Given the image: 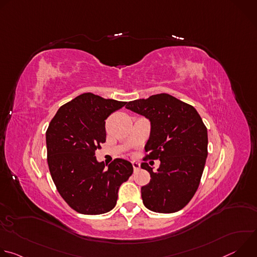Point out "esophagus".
Returning a JSON list of instances; mask_svg holds the SVG:
<instances>
[{"instance_id":"esophagus-1","label":"esophagus","mask_w":257,"mask_h":257,"mask_svg":"<svg viewBox=\"0 0 257 257\" xmlns=\"http://www.w3.org/2000/svg\"><path fill=\"white\" fill-rule=\"evenodd\" d=\"M132 166H133L134 172H136V171H138L140 169V164L137 163V162H132Z\"/></svg>"}]
</instances>
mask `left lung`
I'll list each match as a JSON object with an SVG mask.
<instances>
[{
    "label": "left lung",
    "mask_w": 257,
    "mask_h": 257,
    "mask_svg": "<svg viewBox=\"0 0 257 257\" xmlns=\"http://www.w3.org/2000/svg\"><path fill=\"white\" fill-rule=\"evenodd\" d=\"M126 108L151 122V135L143 160H160L154 172L148 163L151 181L141 187L146 208L172 213L184 207L195 194L207 158V129L196 109L180 99L160 93L127 102Z\"/></svg>",
    "instance_id": "8db88e82"
}]
</instances>
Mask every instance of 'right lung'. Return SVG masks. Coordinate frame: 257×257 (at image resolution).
<instances>
[{
	"instance_id": "right-lung-1",
	"label": "right lung",
	"mask_w": 257,
	"mask_h": 257,
	"mask_svg": "<svg viewBox=\"0 0 257 257\" xmlns=\"http://www.w3.org/2000/svg\"><path fill=\"white\" fill-rule=\"evenodd\" d=\"M125 104L82 93L62 105L49 125L46 140L52 179L63 199L79 213L112 210L121 184L133 173L126 160L116 159L106 168L95 158L105 141V119Z\"/></svg>"
}]
</instances>
